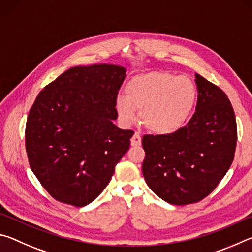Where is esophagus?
<instances>
[{"mask_svg":"<svg viewBox=\"0 0 252 252\" xmlns=\"http://www.w3.org/2000/svg\"><path fill=\"white\" fill-rule=\"evenodd\" d=\"M141 144V135H140L139 132H135L133 136L131 138V146L136 147Z\"/></svg>","mask_w":252,"mask_h":252,"instance_id":"obj_1","label":"esophagus"}]
</instances>
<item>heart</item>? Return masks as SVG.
I'll return each instance as SVG.
<instances>
[{"label":"heart","instance_id":"heart-1","mask_svg":"<svg viewBox=\"0 0 252 252\" xmlns=\"http://www.w3.org/2000/svg\"><path fill=\"white\" fill-rule=\"evenodd\" d=\"M125 94L116 99V110L125 125L135 120V110L149 131L169 134L178 131L189 119L197 101V88L187 76L169 72H150L132 78Z\"/></svg>","mask_w":252,"mask_h":252}]
</instances>
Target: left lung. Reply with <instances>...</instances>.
<instances>
[{
    "label": "left lung",
    "mask_w": 252,
    "mask_h": 252,
    "mask_svg": "<svg viewBox=\"0 0 252 252\" xmlns=\"http://www.w3.org/2000/svg\"><path fill=\"white\" fill-rule=\"evenodd\" d=\"M198 101L186 126L169 134H147L142 173L158 197L176 206L201 201L219 185L231 165L237 122L228 96L195 74Z\"/></svg>",
    "instance_id": "obj_1"
}]
</instances>
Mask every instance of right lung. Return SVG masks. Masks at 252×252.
<instances>
[{"label": "right lung", "mask_w": 252, "mask_h": 252, "mask_svg": "<svg viewBox=\"0 0 252 252\" xmlns=\"http://www.w3.org/2000/svg\"><path fill=\"white\" fill-rule=\"evenodd\" d=\"M126 72L105 63L71 67L34 101L25 126L29 163L58 201L74 207L92 202L129 150L134 132L113 123Z\"/></svg>", "instance_id": "right-lung-1"}]
</instances>
